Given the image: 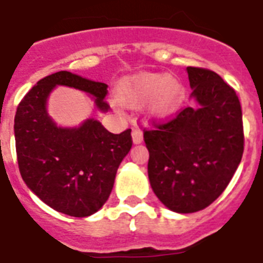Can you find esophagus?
<instances>
[{
    "instance_id": "obj_1",
    "label": "esophagus",
    "mask_w": 263,
    "mask_h": 263,
    "mask_svg": "<svg viewBox=\"0 0 263 263\" xmlns=\"http://www.w3.org/2000/svg\"><path fill=\"white\" fill-rule=\"evenodd\" d=\"M142 140H143L142 129H139V128L132 129V142H134V144H139V143H142Z\"/></svg>"
}]
</instances>
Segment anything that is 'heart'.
<instances>
[{"instance_id":"1","label":"heart","mask_w":263,"mask_h":263,"mask_svg":"<svg viewBox=\"0 0 263 263\" xmlns=\"http://www.w3.org/2000/svg\"><path fill=\"white\" fill-rule=\"evenodd\" d=\"M185 95L183 83L167 72H140L121 81L116 101L124 108L138 109L148 101V116L166 119L180 109Z\"/></svg>"}]
</instances>
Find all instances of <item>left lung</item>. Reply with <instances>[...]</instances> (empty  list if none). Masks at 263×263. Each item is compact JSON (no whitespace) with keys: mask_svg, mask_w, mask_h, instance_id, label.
I'll return each instance as SVG.
<instances>
[{"mask_svg":"<svg viewBox=\"0 0 263 263\" xmlns=\"http://www.w3.org/2000/svg\"><path fill=\"white\" fill-rule=\"evenodd\" d=\"M193 105L144 131L148 180L173 212L211 205L235 174L243 155V123L235 90L215 71L186 67Z\"/></svg>","mask_w":263,"mask_h":263,"instance_id":"8db88e82","label":"left lung"}]
</instances>
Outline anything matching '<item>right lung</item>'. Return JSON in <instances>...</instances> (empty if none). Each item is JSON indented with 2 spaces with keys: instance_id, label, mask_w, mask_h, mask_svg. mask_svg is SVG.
Returning a JSON list of instances; mask_svg holds the SVG:
<instances>
[{
  "instance_id": "add662e5",
  "label": "right lung",
  "mask_w": 263,
  "mask_h": 263,
  "mask_svg": "<svg viewBox=\"0 0 263 263\" xmlns=\"http://www.w3.org/2000/svg\"><path fill=\"white\" fill-rule=\"evenodd\" d=\"M69 86L85 91L105 113L108 85L70 71L36 83L14 116L17 162L25 185L44 204L74 217L96 213L109 197L121 161L132 147L131 129L112 134L95 119L78 127H59L47 110L51 91Z\"/></svg>"
}]
</instances>
